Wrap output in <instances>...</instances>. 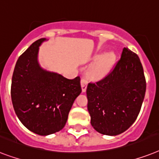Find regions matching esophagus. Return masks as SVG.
<instances>
[{
	"label": "esophagus",
	"instance_id": "esophagus-1",
	"mask_svg": "<svg viewBox=\"0 0 159 159\" xmlns=\"http://www.w3.org/2000/svg\"><path fill=\"white\" fill-rule=\"evenodd\" d=\"M80 84H81V88H82V91H83V92H85L86 89H87V85H88L87 80L84 78L81 79Z\"/></svg>",
	"mask_w": 159,
	"mask_h": 159
}]
</instances>
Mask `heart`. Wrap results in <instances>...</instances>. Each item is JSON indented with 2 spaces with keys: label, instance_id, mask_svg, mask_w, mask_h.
<instances>
[{
  "label": "heart",
  "instance_id": "1",
  "mask_svg": "<svg viewBox=\"0 0 159 159\" xmlns=\"http://www.w3.org/2000/svg\"><path fill=\"white\" fill-rule=\"evenodd\" d=\"M94 63L89 70V75L93 80H100L108 74L113 66L114 56L111 53L97 54L93 57Z\"/></svg>",
  "mask_w": 159,
  "mask_h": 159
}]
</instances>
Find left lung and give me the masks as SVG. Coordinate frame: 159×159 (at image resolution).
Wrapping results in <instances>:
<instances>
[{
  "label": "left lung",
  "instance_id": "obj_1",
  "mask_svg": "<svg viewBox=\"0 0 159 159\" xmlns=\"http://www.w3.org/2000/svg\"><path fill=\"white\" fill-rule=\"evenodd\" d=\"M145 90L139 57L124 48L113 70L101 80L88 84V110L93 127L106 135L125 131L139 115Z\"/></svg>",
  "mask_w": 159,
  "mask_h": 159
}]
</instances>
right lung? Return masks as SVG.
Segmentation results:
<instances>
[{"label": "right lung", "instance_id": "add662e5", "mask_svg": "<svg viewBox=\"0 0 159 159\" xmlns=\"http://www.w3.org/2000/svg\"><path fill=\"white\" fill-rule=\"evenodd\" d=\"M34 42L18 59L11 82V100L18 118L30 131L48 135L63 129L74 101L80 94V78L73 80L39 66Z\"/></svg>", "mask_w": 159, "mask_h": 159}]
</instances>
